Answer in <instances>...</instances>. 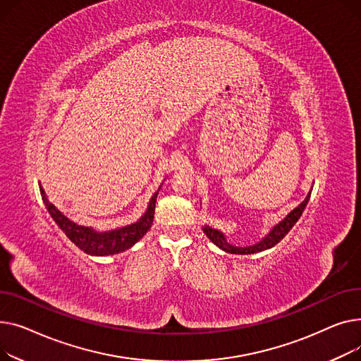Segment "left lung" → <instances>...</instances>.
<instances>
[{
	"mask_svg": "<svg viewBox=\"0 0 361 361\" xmlns=\"http://www.w3.org/2000/svg\"><path fill=\"white\" fill-rule=\"evenodd\" d=\"M309 198H310V192L307 194V197L305 198V201L299 205L295 207L293 211H290V213L279 223L275 224L268 235L265 238H262V240H259L258 243L255 245H250V246H233L227 242L224 233L217 230V228H213L209 226H204L202 227V231L207 235V238L213 242L216 246H219L220 249H223L224 252L227 253H235V255H250V253H258V252H262V250H267V249H271L274 247L275 245H277L287 233L291 230V227L298 223V220L300 219V216L303 214V211L309 202Z\"/></svg>",
	"mask_w": 361,
	"mask_h": 361,
	"instance_id": "8db88e82",
	"label": "left lung"
}]
</instances>
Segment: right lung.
Returning a JSON list of instances; mask_svg holds the SVG:
<instances>
[{
  "label": "right lung",
  "mask_w": 361,
  "mask_h": 361,
  "mask_svg": "<svg viewBox=\"0 0 361 361\" xmlns=\"http://www.w3.org/2000/svg\"><path fill=\"white\" fill-rule=\"evenodd\" d=\"M160 190V188H159ZM159 190L152 197L145 213L133 224L123 226L119 228L108 230V231H97L93 227L81 226L71 221L68 217L63 216L61 211L48 200L45 189L40 185V195L44 200V204L48 209V213L58 224V227L66 233V236L78 246L82 252L89 253L92 257H108L116 255L126 249L133 247L145 233L150 230L153 220H154V209H156V200L159 195Z\"/></svg>",
  "instance_id": "right-lung-1"
}]
</instances>
